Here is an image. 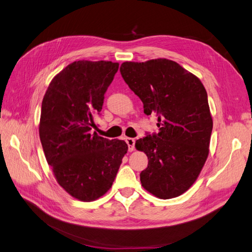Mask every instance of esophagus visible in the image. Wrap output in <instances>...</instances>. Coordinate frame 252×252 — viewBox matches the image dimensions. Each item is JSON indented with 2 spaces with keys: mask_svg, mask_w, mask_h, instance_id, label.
Here are the masks:
<instances>
[{
  "mask_svg": "<svg viewBox=\"0 0 252 252\" xmlns=\"http://www.w3.org/2000/svg\"><path fill=\"white\" fill-rule=\"evenodd\" d=\"M126 143L128 145V150L129 151H132L134 149V144H135V141L134 139H131V138H126Z\"/></svg>",
  "mask_w": 252,
  "mask_h": 252,
  "instance_id": "obj_1",
  "label": "esophagus"
}]
</instances>
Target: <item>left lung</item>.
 Returning <instances> with one entry per match:
<instances>
[{"label": "left lung", "mask_w": 252, "mask_h": 252, "mask_svg": "<svg viewBox=\"0 0 252 252\" xmlns=\"http://www.w3.org/2000/svg\"><path fill=\"white\" fill-rule=\"evenodd\" d=\"M122 77L144 105L158 117V133L135 142L148 158L140 174L142 186L159 199H172L191 187L209 154L212 118L202 82L167 59L125 62Z\"/></svg>", "instance_id": "1"}]
</instances>
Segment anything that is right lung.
Returning <instances> with one entry per match:
<instances>
[{"instance_id": "obj_1", "label": "right lung", "mask_w": 252, "mask_h": 252, "mask_svg": "<svg viewBox=\"0 0 252 252\" xmlns=\"http://www.w3.org/2000/svg\"><path fill=\"white\" fill-rule=\"evenodd\" d=\"M118 69L110 61H77L52 79L43 98L39 132L45 157L60 186L80 201L108 191L128 150L124 141L91 132Z\"/></svg>"}]
</instances>
